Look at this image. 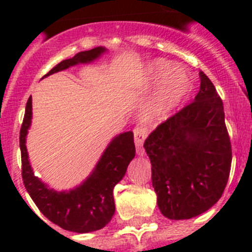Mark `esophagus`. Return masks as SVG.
I'll use <instances>...</instances> for the list:
<instances>
[{
  "label": "esophagus",
  "mask_w": 252,
  "mask_h": 252,
  "mask_svg": "<svg viewBox=\"0 0 252 252\" xmlns=\"http://www.w3.org/2000/svg\"><path fill=\"white\" fill-rule=\"evenodd\" d=\"M133 136H135V145H136V151L139 155H144V141H145L146 136H148V130L146 127L141 126V125H136V127L133 128Z\"/></svg>",
  "instance_id": "34e87169"
}]
</instances>
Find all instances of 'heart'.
<instances>
[{"mask_svg":"<svg viewBox=\"0 0 252 252\" xmlns=\"http://www.w3.org/2000/svg\"><path fill=\"white\" fill-rule=\"evenodd\" d=\"M149 78L160 84L141 106V119L146 122L165 119L188 97L194 87V79L186 68H174V64L164 59L150 64Z\"/></svg>","mask_w":252,"mask_h":252,"instance_id":"1","label":"heart"}]
</instances>
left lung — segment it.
<instances>
[{"instance_id":"obj_1","label":"left lung","mask_w":252,"mask_h":252,"mask_svg":"<svg viewBox=\"0 0 252 252\" xmlns=\"http://www.w3.org/2000/svg\"><path fill=\"white\" fill-rule=\"evenodd\" d=\"M199 78L194 101L161 122L144 144L158 207L169 220L206 212L230 177L232 149L223 103L209 78L203 72Z\"/></svg>"}]
</instances>
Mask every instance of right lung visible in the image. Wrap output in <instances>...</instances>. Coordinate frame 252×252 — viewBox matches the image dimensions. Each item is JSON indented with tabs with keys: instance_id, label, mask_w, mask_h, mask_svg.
<instances>
[{
	"instance_id": "right-lung-1",
	"label": "right lung",
	"mask_w": 252,
	"mask_h": 252,
	"mask_svg": "<svg viewBox=\"0 0 252 252\" xmlns=\"http://www.w3.org/2000/svg\"><path fill=\"white\" fill-rule=\"evenodd\" d=\"M103 51L104 48L101 46L81 51L72 59L60 62L44 77L75 64L92 62ZM31 107L30 95L20 130L21 174L26 190L40 212L63 230L78 233L101 230L111 221L115 213L113 188L124 178L128 164L135 157L132 131L121 133L111 141L93 173L82 186L69 192H55L35 177L28 159L25 141L31 124Z\"/></svg>"
}]
</instances>
